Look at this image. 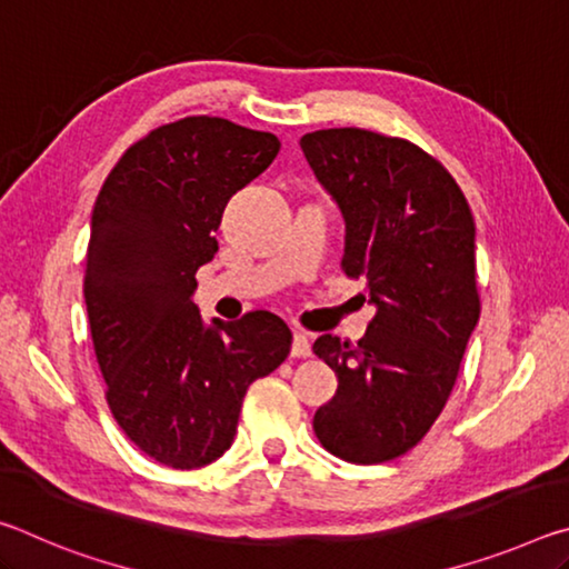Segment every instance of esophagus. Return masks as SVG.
Segmentation results:
<instances>
[{
  "label": "esophagus",
  "instance_id": "34e87169",
  "mask_svg": "<svg viewBox=\"0 0 569 569\" xmlns=\"http://www.w3.org/2000/svg\"><path fill=\"white\" fill-rule=\"evenodd\" d=\"M291 356L293 359H308V356H311V339H308V333H303V331L293 333Z\"/></svg>",
  "mask_w": 569,
  "mask_h": 569
}]
</instances>
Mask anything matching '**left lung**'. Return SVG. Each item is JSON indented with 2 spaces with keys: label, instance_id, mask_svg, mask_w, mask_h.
Returning <instances> with one entry per match:
<instances>
[{
  "label": "left lung",
  "instance_id": "1",
  "mask_svg": "<svg viewBox=\"0 0 569 569\" xmlns=\"http://www.w3.org/2000/svg\"><path fill=\"white\" fill-rule=\"evenodd\" d=\"M301 150L343 213V273L377 306L359 343H313L339 377L313 431L333 457L381 465L427 437L457 383L481 308L475 218L449 170L403 138L331 128Z\"/></svg>",
  "mask_w": 569,
  "mask_h": 569
}]
</instances>
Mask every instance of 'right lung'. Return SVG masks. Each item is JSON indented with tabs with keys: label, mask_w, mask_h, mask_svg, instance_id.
<instances>
[{
	"label": "right lung",
	"mask_w": 569,
	"mask_h": 569,
	"mask_svg": "<svg viewBox=\"0 0 569 569\" xmlns=\"http://www.w3.org/2000/svg\"><path fill=\"white\" fill-rule=\"evenodd\" d=\"M278 150L273 132L190 114L132 142L94 200L84 303L104 399L132 445L166 467L223 455L248 387L291 351L276 313L208 329L192 303L228 200Z\"/></svg>",
	"instance_id": "1"
}]
</instances>
